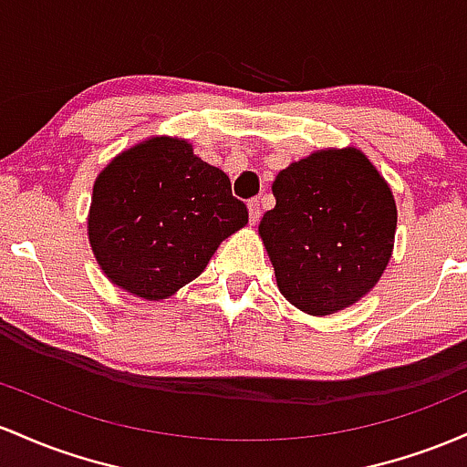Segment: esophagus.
I'll return each instance as SVG.
<instances>
[{"instance_id": "34e87169", "label": "esophagus", "mask_w": 467, "mask_h": 467, "mask_svg": "<svg viewBox=\"0 0 467 467\" xmlns=\"http://www.w3.org/2000/svg\"><path fill=\"white\" fill-rule=\"evenodd\" d=\"M249 220L251 223H258L260 220V213H262V205H260V198H251L249 201Z\"/></svg>"}]
</instances>
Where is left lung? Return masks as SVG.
Masks as SVG:
<instances>
[{
    "label": "left lung",
    "instance_id": "8db88e82",
    "mask_svg": "<svg viewBox=\"0 0 467 467\" xmlns=\"http://www.w3.org/2000/svg\"><path fill=\"white\" fill-rule=\"evenodd\" d=\"M274 196L258 229L286 300L328 316L373 289L390 260L397 207L361 151H316L291 163Z\"/></svg>",
    "mask_w": 467,
    "mask_h": 467
}]
</instances>
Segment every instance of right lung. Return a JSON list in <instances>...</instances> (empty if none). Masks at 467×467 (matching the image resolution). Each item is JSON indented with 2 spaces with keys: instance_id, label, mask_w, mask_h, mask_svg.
Wrapping results in <instances>:
<instances>
[{
  "instance_id": "obj_1",
  "label": "right lung",
  "mask_w": 467,
  "mask_h": 467,
  "mask_svg": "<svg viewBox=\"0 0 467 467\" xmlns=\"http://www.w3.org/2000/svg\"><path fill=\"white\" fill-rule=\"evenodd\" d=\"M249 220L224 171L178 139L123 151L94 182L88 234L120 289L163 300L202 274L227 235Z\"/></svg>"
}]
</instances>
